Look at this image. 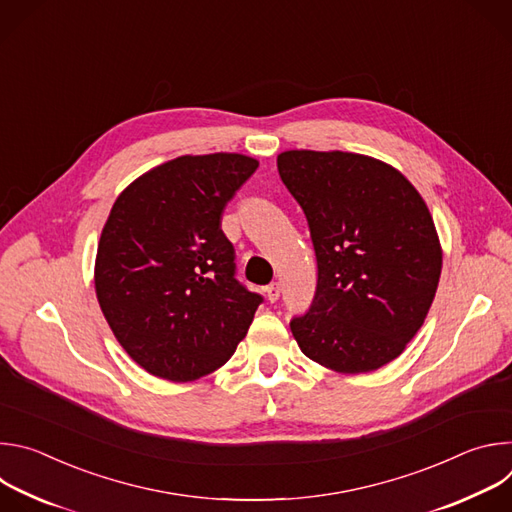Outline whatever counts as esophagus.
Listing matches in <instances>:
<instances>
[{
	"label": "esophagus",
	"instance_id": "1",
	"mask_svg": "<svg viewBox=\"0 0 512 512\" xmlns=\"http://www.w3.org/2000/svg\"><path fill=\"white\" fill-rule=\"evenodd\" d=\"M279 294H281V287H279V283H277V281L265 287V296H267V300H269L271 304L279 300Z\"/></svg>",
	"mask_w": 512,
	"mask_h": 512
}]
</instances>
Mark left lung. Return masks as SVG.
<instances>
[{"mask_svg": "<svg viewBox=\"0 0 512 512\" xmlns=\"http://www.w3.org/2000/svg\"><path fill=\"white\" fill-rule=\"evenodd\" d=\"M277 170L302 206L318 261L310 310L289 322L302 352L344 375L397 358L442 273L427 204L393 166L348 152L289 150Z\"/></svg>", "mask_w": 512, "mask_h": 512, "instance_id": "obj_1", "label": "left lung"}]
</instances>
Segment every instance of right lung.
I'll use <instances>...</instances> for the list:
<instances>
[{
  "label": "right lung",
  "instance_id": "add662e5",
  "mask_svg": "<svg viewBox=\"0 0 512 512\" xmlns=\"http://www.w3.org/2000/svg\"><path fill=\"white\" fill-rule=\"evenodd\" d=\"M259 162L180 156L115 200L95 261L97 300L125 352L154 377L186 383L221 369L263 302L235 277L221 229Z\"/></svg>",
  "mask_w": 512,
  "mask_h": 512
}]
</instances>
